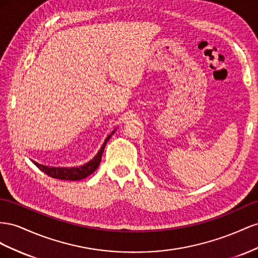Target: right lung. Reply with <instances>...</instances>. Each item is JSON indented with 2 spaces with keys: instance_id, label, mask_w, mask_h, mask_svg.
Returning <instances> with one entry per match:
<instances>
[{
  "instance_id": "right-lung-1",
  "label": "right lung",
  "mask_w": 258,
  "mask_h": 258,
  "mask_svg": "<svg viewBox=\"0 0 258 258\" xmlns=\"http://www.w3.org/2000/svg\"><path fill=\"white\" fill-rule=\"evenodd\" d=\"M113 133H114V131L106 138V141L104 142V144H102L101 148H100V150L98 151L96 156H95L90 162H87V163L84 164V165L76 166V167H53V166H46V165H43V164H39L34 161H32V162L36 165V167L40 168L42 172L47 174L48 176H50L51 178L63 179V180H80V179H83V178L87 177V176H90L91 174H93L95 171L97 170L98 165L100 164L101 156H102V152H104V150H105L106 144L109 141V138L112 136Z\"/></svg>"
}]
</instances>
